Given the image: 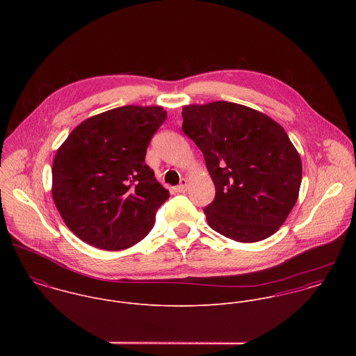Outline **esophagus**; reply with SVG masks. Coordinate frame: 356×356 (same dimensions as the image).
<instances>
[{
  "instance_id": "esophagus-1",
  "label": "esophagus",
  "mask_w": 356,
  "mask_h": 356,
  "mask_svg": "<svg viewBox=\"0 0 356 356\" xmlns=\"http://www.w3.org/2000/svg\"><path fill=\"white\" fill-rule=\"evenodd\" d=\"M175 191L179 193H185L188 191V179H182L181 184L175 188Z\"/></svg>"
}]
</instances>
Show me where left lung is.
Masks as SVG:
<instances>
[{
	"instance_id": "8db88e82",
	"label": "left lung",
	"mask_w": 356,
	"mask_h": 356,
	"mask_svg": "<svg viewBox=\"0 0 356 356\" xmlns=\"http://www.w3.org/2000/svg\"><path fill=\"white\" fill-rule=\"evenodd\" d=\"M182 118V130L203 152L216 191L204 208L209 227L238 243L273 236L298 202L303 172L284 127L229 102L184 105Z\"/></svg>"
}]
</instances>
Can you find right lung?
Instances as JSON below:
<instances>
[{"label": "right lung", "instance_id": "right-lung-1", "mask_svg": "<svg viewBox=\"0 0 356 356\" xmlns=\"http://www.w3.org/2000/svg\"><path fill=\"white\" fill-rule=\"evenodd\" d=\"M167 112L124 105L88 118L60 145L51 165V197L67 227L105 251L140 243L170 193L145 164Z\"/></svg>", "mask_w": 356, "mask_h": 356}]
</instances>
